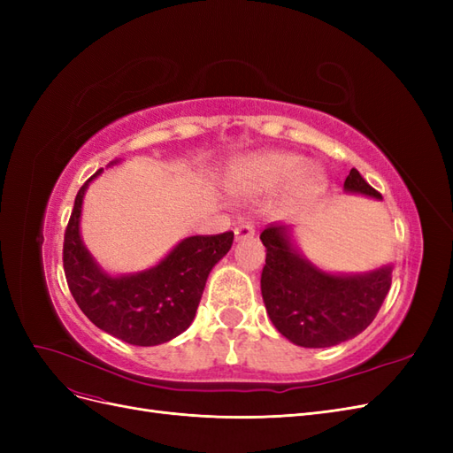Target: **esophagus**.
Wrapping results in <instances>:
<instances>
[{"label":"esophagus","instance_id":"obj_1","mask_svg":"<svg viewBox=\"0 0 453 453\" xmlns=\"http://www.w3.org/2000/svg\"><path fill=\"white\" fill-rule=\"evenodd\" d=\"M234 234H236V240L253 238V236H255V226H253L251 223H240V225L234 228Z\"/></svg>","mask_w":453,"mask_h":453}]
</instances>
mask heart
<instances>
[{
  "instance_id": "obj_1",
  "label": "heart",
  "mask_w": 453,
  "mask_h": 453,
  "mask_svg": "<svg viewBox=\"0 0 453 453\" xmlns=\"http://www.w3.org/2000/svg\"><path fill=\"white\" fill-rule=\"evenodd\" d=\"M323 173L306 168V158L295 153L253 155L240 160L228 172V187L236 193H268L295 183L298 196H311L323 187Z\"/></svg>"
}]
</instances>
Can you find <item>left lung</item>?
Returning <instances> with one entry per match:
<instances>
[{
    "instance_id": "obj_1",
    "label": "left lung",
    "mask_w": 453,
    "mask_h": 453,
    "mask_svg": "<svg viewBox=\"0 0 453 453\" xmlns=\"http://www.w3.org/2000/svg\"><path fill=\"white\" fill-rule=\"evenodd\" d=\"M348 193L381 200L376 188L351 168L344 181ZM266 265L260 291L273 326L293 344L331 348L361 334L374 321L391 287V266L368 273L336 276L313 266L289 240V228L273 223L260 234Z\"/></svg>"
}]
</instances>
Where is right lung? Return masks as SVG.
<instances>
[{"instance_id":"add662e5","label":"right lung","mask_w":453,"mask_h":453,"mask_svg":"<svg viewBox=\"0 0 453 453\" xmlns=\"http://www.w3.org/2000/svg\"><path fill=\"white\" fill-rule=\"evenodd\" d=\"M100 172L79 188L64 234L67 287L81 311L107 334L132 346L164 344L193 323L210 272L232 248L234 232L185 238L157 266L109 276L94 263L79 234L85 190Z\"/></svg>"}]
</instances>
